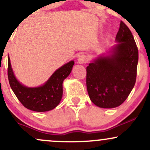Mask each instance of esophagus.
I'll list each match as a JSON object with an SVG mask.
<instances>
[{"label":"esophagus","instance_id":"obj_1","mask_svg":"<svg viewBox=\"0 0 150 150\" xmlns=\"http://www.w3.org/2000/svg\"><path fill=\"white\" fill-rule=\"evenodd\" d=\"M88 61V58L85 55H81V56H79L78 60H77V62L80 64H85Z\"/></svg>","mask_w":150,"mask_h":150}]
</instances>
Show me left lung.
I'll use <instances>...</instances> for the list:
<instances>
[{"mask_svg": "<svg viewBox=\"0 0 150 150\" xmlns=\"http://www.w3.org/2000/svg\"><path fill=\"white\" fill-rule=\"evenodd\" d=\"M116 42L109 54L99 56L87 67L89 97L100 108L120 106L135 84L138 49L131 32L122 21Z\"/></svg>", "mask_w": 150, "mask_h": 150, "instance_id": "left-lung-1", "label": "left lung"}]
</instances>
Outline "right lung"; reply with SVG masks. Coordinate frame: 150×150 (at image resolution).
Returning <instances> with one entry per match:
<instances>
[{
	"label": "right lung",
	"instance_id": "1",
	"mask_svg": "<svg viewBox=\"0 0 150 150\" xmlns=\"http://www.w3.org/2000/svg\"><path fill=\"white\" fill-rule=\"evenodd\" d=\"M75 62L65 63L52 74L44 85L28 87L17 80L8 56V76L10 87L25 108L37 112L52 110L59 104L63 97V82L73 69Z\"/></svg>",
	"mask_w": 150,
	"mask_h": 150
}]
</instances>
